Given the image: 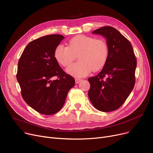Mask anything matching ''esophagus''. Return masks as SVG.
Here are the masks:
<instances>
[{
	"label": "esophagus",
	"mask_w": 153,
	"mask_h": 153,
	"mask_svg": "<svg viewBox=\"0 0 153 153\" xmlns=\"http://www.w3.org/2000/svg\"><path fill=\"white\" fill-rule=\"evenodd\" d=\"M82 81L81 79L79 78H75V83L76 84H78L79 82H80Z\"/></svg>",
	"instance_id": "esophagus-1"
}]
</instances>
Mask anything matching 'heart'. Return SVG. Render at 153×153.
Here are the masks:
<instances>
[{"label":"heart","mask_w":153,"mask_h":153,"mask_svg":"<svg viewBox=\"0 0 153 153\" xmlns=\"http://www.w3.org/2000/svg\"><path fill=\"white\" fill-rule=\"evenodd\" d=\"M108 54V47L105 40L85 35H75L69 40L68 47L59 45L54 51L55 59L63 67L70 65L78 55L79 62L67 69L68 74L75 77H83L92 70L97 71L102 68Z\"/></svg>","instance_id":"obj_1"}]
</instances>
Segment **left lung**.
<instances>
[{
    "instance_id": "left-lung-1",
    "label": "left lung",
    "mask_w": 153,
    "mask_h": 153,
    "mask_svg": "<svg viewBox=\"0 0 153 153\" xmlns=\"http://www.w3.org/2000/svg\"><path fill=\"white\" fill-rule=\"evenodd\" d=\"M92 33L106 39L109 54L102 70L88 78V97L98 110L113 111L125 103L134 88L136 59L129 41L116 28L105 26Z\"/></svg>"
}]
</instances>
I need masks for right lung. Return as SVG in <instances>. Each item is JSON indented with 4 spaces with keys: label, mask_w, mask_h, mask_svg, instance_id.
Here are the masks:
<instances>
[{
    "label": "right lung",
    "mask_w": 153,
    "mask_h": 153,
    "mask_svg": "<svg viewBox=\"0 0 153 153\" xmlns=\"http://www.w3.org/2000/svg\"><path fill=\"white\" fill-rule=\"evenodd\" d=\"M65 37L43 36L30 42L18 63L17 79L24 101L33 110L52 115L61 110L75 79L67 74L54 57V51ZM53 76L57 78L55 81Z\"/></svg>",
    "instance_id": "right-lung-1"
}]
</instances>
